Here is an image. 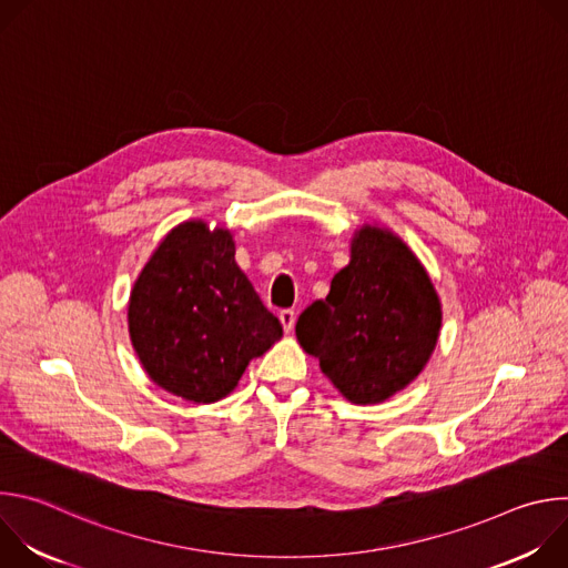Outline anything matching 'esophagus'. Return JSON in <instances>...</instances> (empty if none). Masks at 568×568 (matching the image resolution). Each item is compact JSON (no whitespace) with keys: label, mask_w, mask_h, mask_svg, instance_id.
<instances>
[{"label":"esophagus","mask_w":568,"mask_h":568,"mask_svg":"<svg viewBox=\"0 0 568 568\" xmlns=\"http://www.w3.org/2000/svg\"><path fill=\"white\" fill-rule=\"evenodd\" d=\"M278 318H281V323H283V331H285V333H292L294 323H296V312H294V310H281Z\"/></svg>","instance_id":"esophagus-1"}]
</instances>
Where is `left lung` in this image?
Listing matches in <instances>:
<instances>
[{
    "instance_id": "left-lung-1",
    "label": "left lung",
    "mask_w": 568,
    "mask_h": 568,
    "mask_svg": "<svg viewBox=\"0 0 568 568\" xmlns=\"http://www.w3.org/2000/svg\"><path fill=\"white\" fill-rule=\"evenodd\" d=\"M443 323L438 292L407 242L386 226L353 233L351 263L296 321L301 348L353 404H375L427 366Z\"/></svg>"
}]
</instances>
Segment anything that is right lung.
I'll return each instance as SVG.
<instances>
[{"mask_svg":"<svg viewBox=\"0 0 568 568\" xmlns=\"http://www.w3.org/2000/svg\"><path fill=\"white\" fill-rule=\"evenodd\" d=\"M128 331L148 377L195 404L226 397L283 337L235 263L233 233L204 220H186L159 242L130 292Z\"/></svg>","mask_w":568,"mask_h":568,"instance_id":"obj_1","label":"right lung"}]
</instances>
